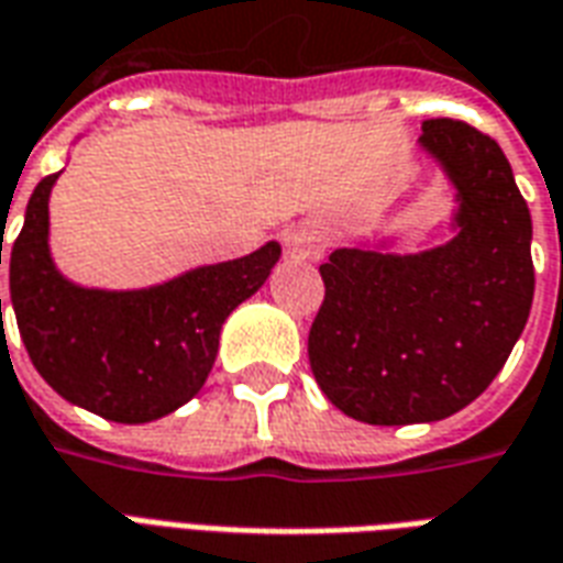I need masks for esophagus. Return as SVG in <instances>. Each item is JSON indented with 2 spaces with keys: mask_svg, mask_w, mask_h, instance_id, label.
<instances>
[{
  "mask_svg": "<svg viewBox=\"0 0 563 563\" xmlns=\"http://www.w3.org/2000/svg\"><path fill=\"white\" fill-rule=\"evenodd\" d=\"M283 246H286V253L292 258H310L319 253V238L310 225L298 222V225H289L283 232Z\"/></svg>",
  "mask_w": 563,
  "mask_h": 563,
  "instance_id": "obj_1",
  "label": "esophagus"
}]
</instances>
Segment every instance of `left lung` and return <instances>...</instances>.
Wrapping results in <instances>:
<instances>
[{
  "instance_id": "1",
  "label": "left lung",
  "mask_w": 563,
  "mask_h": 563,
  "mask_svg": "<svg viewBox=\"0 0 563 563\" xmlns=\"http://www.w3.org/2000/svg\"><path fill=\"white\" fill-rule=\"evenodd\" d=\"M416 147L455 192L449 241L395 253L401 232L358 238L319 265L310 371L367 424L440 422L476 401L533 301L531 210L504 150L459 120H424Z\"/></svg>"
}]
</instances>
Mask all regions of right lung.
Returning <instances> with one entry per match:
<instances>
[{
	"mask_svg": "<svg viewBox=\"0 0 563 563\" xmlns=\"http://www.w3.org/2000/svg\"><path fill=\"white\" fill-rule=\"evenodd\" d=\"M56 177L35 186L8 268L32 365L68 404L111 422L144 424L174 413L205 386L222 322L265 286L280 244L268 241L250 256L198 265L141 289L80 286L51 253L47 205Z\"/></svg>",
	"mask_w": 563,
	"mask_h": 563,
	"instance_id": "right-lung-1",
	"label": "right lung"
}]
</instances>
